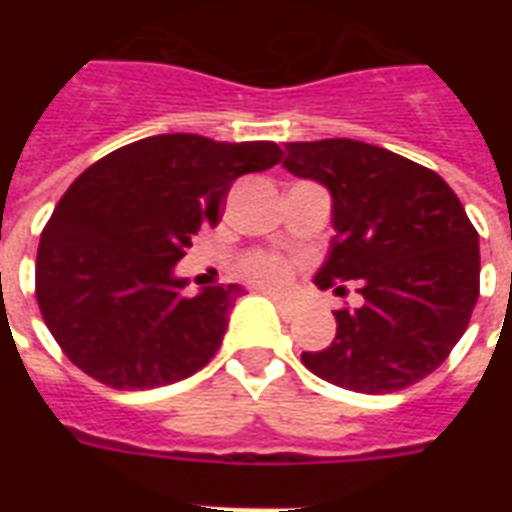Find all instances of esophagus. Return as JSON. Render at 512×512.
<instances>
[{
	"instance_id": "obj_1",
	"label": "esophagus",
	"mask_w": 512,
	"mask_h": 512,
	"mask_svg": "<svg viewBox=\"0 0 512 512\" xmlns=\"http://www.w3.org/2000/svg\"><path fill=\"white\" fill-rule=\"evenodd\" d=\"M273 300V303H276V308H279V313H281V319H295V313H297V308L292 303H289V300H284V297L281 295H268Z\"/></svg>"
}]
</instances>
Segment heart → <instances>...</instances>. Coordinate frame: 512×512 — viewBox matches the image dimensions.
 Instances as JSON below:
<instances>
[{
    "label": "heart",
    "instance_id": "b5f03b06",
    "mask_svg": "<svg viewBox=\"0 0 512 512\" xmlns=\"http://www.w3.org/2000/svg\"><path fill=\"white\" fill-rule=\"evenodd\" d=\"M241 273L260 287L284 289L292 279V265L287 257L273 255V252H255L241 263Z\"/></svg>",
    "mask_w": 512,
    "mask_h": 512
}]
</instances>
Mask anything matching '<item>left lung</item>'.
I'll return each mask as SVG.
<instances>
[{
  "instance_id": "8db88e82",
  "label": "left lung",
  "mask_w": 512,
  "mask_h": 512,
  "mask_svg": "<svg viewBox=\"0 0 512 512\" xmlns=\"http://www.w3.org/2000/svg\"><path fill=\"white\" fill-rule=\"evenodd\" d=\"M292 175L332 193V247L316 287L358 308L335 311L337 335L303 353L316 377L356 393H396L425 380L468 329L478 300V233L457 193L428 167L361 140L287 143Z\"/></svg>"
}]
</instances>
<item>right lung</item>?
Segmentation results:
<instances>
[{
	"mask_svg": "<svg viewBox=\"0 0 512 512\" xmlns=\"http://www.w3.org/2000/svg\"><path fill=\"white\" fill-rule=\"evenodd\" d=\"M271 140L154 135L76 177L42 231L36 303L71 364L116 390L185 380L215 356L241 287L183 295L175 265L217 225L236 177L281 162Z\"/></svg>",
	"mask_w": 512,
	"mask_h": 512,
	"instance_id": "1",
	"label": "right lung"
}]
</instances>
